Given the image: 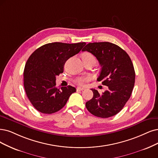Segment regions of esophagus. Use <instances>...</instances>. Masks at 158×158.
Returning <instances> with one entry per match:
<instances>
[{"instance_id": "obj_1", "label": "esophagus", "mask_w": 158, "mask_h": 158, "mask_svg": "<svg viewBox=\"0 0 158 158\" xmlns=\"http://www.w3.org/2000/svg\"><path fill=\"white\" fill-rule=\"evenodd\" d=\"M84 89H85V88H83V87H77V91L83 90Z\"/></svg>"}]
</instances>
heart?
Segmentation results:
<instances>
[{
    "label": "heart",
    "mask_w": 158,
    "mask_h": 158,
    "mask_svg": "<svg viewBox=\"0 0 158 158\" xmlns=\"http://www.w3.org/2000/svg\"><path fill=\"white\" fill-rule=\"evenodd\" d=\"M82 59H85V60H92L94 62H96V57L89 53V52H85L83 55H82ZM89 79V77H79L77 79H76V83H78L79 85H83L86 81H88Z\"/></svg>",
    "instance_id": "obj_1"
}]
</instances>
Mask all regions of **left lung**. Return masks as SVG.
I'll list each match as a JSON object with an SVG mask.
<instances>
[{
  "label": "left lung",
  "mask_w": 158,
  "mask_h": 158,
  "mask_svg": "<svg viewBox=\"0 0 158 158\" xmlns=\"http://www.w3.org/2000/svg\"><path fill=\"white\" fill-rule=\"evenodd\" d=\"M82 51L96 57L101 66L97 81L108 87L101 94L92 89L93 98L86 107L98 117L113 116L124 107L133 91L135 73L131 58L119 46L107 42L89 43Z\"/></svg>",
  "instance_id": "1"
}]
</instances>
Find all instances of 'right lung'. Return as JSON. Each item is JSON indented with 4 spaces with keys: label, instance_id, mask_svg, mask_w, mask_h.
<instances>
[{
    "label": "right lung",
    "instance_id": "add662e5",
    "mask_svg": "<svg viewBox=\"0 0 158 158\" xmlns=\"http://www.w3.org/2000/svg\"><path fill=\"white\" fill-rule=\"evenodd\" d=\"M85 42L45 44L32 52L24 69L26 94L34 108L44 114L56 113L64 107L75 87H56V76L64 72L66 60L82 49Z\"/></svg>",
    "mask_w": 158,
    "mask_h": 158
}]
</instances>
